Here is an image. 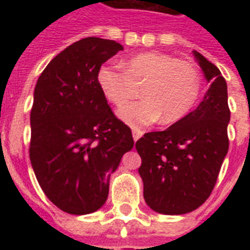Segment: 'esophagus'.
Listing matches in <instances>:
<instances>
[{
    "instance_id": "esophagus-1",
    "label": "esophagus",
    "mask_w": 250,
    "mask_h": 250,
    "mask_svg": "<svg viewBox=\"0 0 250 250\" xmlns=\"http://www.w3.org/2000/svg\"><path fill=\"white\" fill-rule=\"evenodd\" d=\"M143 131H141V129H139V128H133L132 129V136H133V140L135 141H137L139 140V139H140L141 136H143Z\"/></svg>"
}]
</instances>
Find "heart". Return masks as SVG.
<instances>
[{
    "label": "heart",
    "instance_id": "obj_1",
    "mask_svg": "<svg viewBox=\"0 0 250 250\" xmlns=\"http://www.w3.org/2000/svg\"><path fill=\"white\" fill-rule=\"evenodd\" d=\"M125 68L102 64L97 74L102 92L115 106L141 93L143 100L125 105L119 117L133 127L180 121L189 113L201 89V76L189 61L165 53H141L125 61Z\"/></svg>",
    "mask_w": 250,
    "mask_h": 250
}]
</instances>
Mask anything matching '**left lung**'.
<instances>
[{
	"label": "left lung",
	"mask_w": 250,
	"mask_h": 250,
	"mask_svg": "<svg viewBox=\"0 0 250 250\" xmlns=\"http://www.w3.org/2000/svg\"><path fill=\"white\" fill-rule=\"evenodd\" d=\"M209 89L197 109L165 131L136 141L145 202L157 213L193 211L209 198L229 152L227 83L215 64L193 50Z\"/></svg>",
	"instance_id": "1"
}]
</instances>
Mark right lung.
<instances>
[{
  "mask_svg": "<svg viewBox=\"0 0 250 250\" xmlns=\"http://www.w3.org/2000/svg\"><path fill=\"white\" fill-rule=\"evenodd\" d=\"M119 50L114 40L82 39L50 61L35 86L29 160L46 197L68 214L105 204L110 175L133 146L131 128L114 115L97 80Z\"/></svg>",
  "mask_w": 250,
  "mask_h": 250,
  "instance_id": "right-lung-1",
  "label": "right lung"
}]
</instances>
